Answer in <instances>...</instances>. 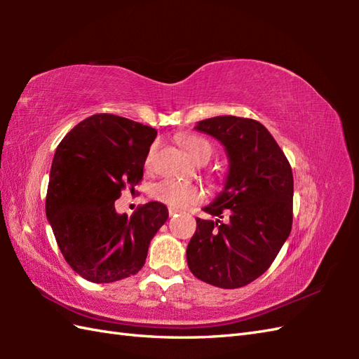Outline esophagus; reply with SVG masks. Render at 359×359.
I'll list each match as a JSON object with an SVG mask.
<instances>
[{"label": "esophagus", "instance_id": "obj_1", "mask_svg": "<svg viewBox=\"0 0 359 359\" xmlns=\"http://www.w3.org/2000/svg\"><path fill=\"white\" fill-rule=\"evenodd\" d=\"M168 212H170V216H174V215H177V212H179V210H174V208H170V210H168Z\"/></svg>", "mask_w": 359, "mask_h": 359}]
</instances>
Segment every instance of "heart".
I'll return each mask as SVG.
<instances>
[{
	"instance_id": "obj_1",
	"label": "heart",
	"mask_w": 359,
	"mask_h": 359,
	"mask_svg": "<svg viewBox=\"0 0 359 359\" xmlns=\"http://www.w3.org/2000/svg\"><path fill=\"white\" fill-rule=\"evenodd\" d=\"M180 143L182 147L187 149L188 154L199 163H207L212 156L211 143L201 135H185L182 137ZM156 143L151 144L147 154V160H144L147 166H151L152 158H154L156 154ZM149 194L154 201L168 205V207L174 210L188 208L191 207V205L199 203L203 199V193L199 187H196L193 184H185V182H179L174 179H163L157 182V184L151 187Z\"/></svg>"
}]
</instances>
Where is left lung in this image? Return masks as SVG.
<instances>
[{
	"instance_id": "1",
	"label": "left lung",
	"mask_w": 359,
	"mask_h": 359,
	"mask_svg": "<svg viewBox=\"0 0 359 359\" xmlns=\"http://www.w3.org/2000/svg\"><path fill=\"white\" fill-rule=\"evenodd\" d=\"M197 131L225 147L224 189L207 207L211 216H231L226 224L196 219L187 261L197 279L220 288H239L264 274L292 231L293 172L284 152L262 123L219 116L202 120Z\"/></svg>"
}]
</instances>
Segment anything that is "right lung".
Returning <instances> with one entry per match:
<instances>
[{
	"instance_id": "obj_1",
	"label": "right lung",
	"mask_w": 359,
	"mask_h": 359,
	"mask_svg": "<svg viewBox=\"0 0 359 359\" xmlns=\"http://www.w3.org/2000/svg\"><path fill=\"white\" fill-rule=\"evenodd\" d=\"M157 131L114 114H95L72 128L52 160L46 216L71 269L95 284L139 273L168 208L148 202L131 217L114 207L143 177Z\"/></svg>"
}]
</instances>
